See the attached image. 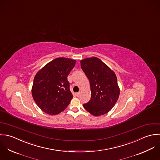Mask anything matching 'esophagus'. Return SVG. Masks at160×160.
<instances>
[{
    "label": "esophagus",
    "mask_w": 160,
    "mask_h": 160,
    "mask_svg": "<svg viewBox=\"0 0 160 160\" xmlns=\"http://www.w3.org/2000/svg\"><path fill=\"white\" fill-rule=\"evenodd\" d=\"M80 94H81V92H77V93L76 94V96H77V97H79Z\"/></svg>",
    "instance_id": "1"
}]
</instances>
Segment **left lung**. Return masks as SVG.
Here are the masks:
<instances>
[{
  "label": "left lung",
  "mask_w": 160,
  "mask_h": 160,
  "mask_svg": "<svg viewBox=\"0 0 160 160\" xmlns=\"http://www.w3.org/2000/svg\"><path fill=\"white\" fill-rule=\"evenodd\" d=\"M81 66L89 80L91 91V99L83 104L84 108L94 116L106 114L115 106L120 94L114 72L96 57L81 60Z\"/></svg>",
  "instance_id": "left-lung-1"
}]
</instances>
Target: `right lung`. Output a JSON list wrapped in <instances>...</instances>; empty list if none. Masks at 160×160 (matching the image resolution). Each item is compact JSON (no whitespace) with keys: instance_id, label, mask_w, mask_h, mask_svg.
<instances>
[{"instance_id":"obj_1","label":"right lung","mask_w":160,"mask_h":160,"mask_svg":"<svg viewBox=\"0 0 160 160\" xmlns=\"http://www.w3.org/2000/svg\"><path fill=\"white\" fill-rule=\"evenodd\" d=\"M75 64L76 60L58 58L46 64L35 76L32 96L44 112L56 115L69 104L72 95L67 77Z\"/></svg>"}]
</instances>
